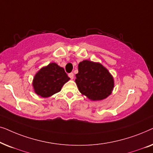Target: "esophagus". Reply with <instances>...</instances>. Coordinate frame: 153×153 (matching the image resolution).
Returning a JSON list of instances; mask_svg holds the SVG:
<instances>
[{
  "label": "esophagus",
  "instance_id": "1",
  "mask_svg": "<svg viewBox=\"0 0 153 153\" xmlns=\"http://www.w3.org/2000/svg\"><path fill=\"white\" fill-rule=\"evenodd\" d=\"M68 76H69V77H70L71 79H74V74H73V73H70V74H68Z\"/></svg>",
  "mask_w": 153,
  "mask_h": 153
}]
</instances>
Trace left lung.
Returning <instances> with one entry per match:
<instances>
[{"label": "left lung", "instance_id": "left-lung-1", "mask_svg": "<svg viewBox=\"0 0 153 153\" xmlns=\"http://www.w3.org/2000/svg\"><path fill=\"white\" fill-rule=\"evenodd\" d=\"M76 82L79 91L88 99H105L111 93L114 81L108 70L99 62L85 60L79 62Z\"/></svg>", "mask_w": 153, "mask_h": 153}]
</instances>
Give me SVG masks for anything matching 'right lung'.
Masks as SVG:
<instances>
[{"instance_id": "obj_1", "label": "right lung", "mask_w": 153, "mask_h": 153, "mask_svg": "<svg viewBox=\"0 0 153 153\" xmlns=\"http://www.w3.org/2000/svg\"><path fill=\"white\" fill-rule=\"evenodd\" d=\"M70 79L63 68L51 62L41 68L35 75L33 86L37 95L42 97H49L60 92Z\"/></svg>"}]
</instances>
